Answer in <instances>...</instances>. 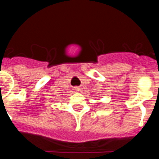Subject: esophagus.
I'll list each match as a JSON object with an SVG mask.
<instances>
[{
  "label": "esophagus",
  "instance_id": "34e87169",
  "mask_svg": "<svg viewBox=\"0 0 159 159\" xmlns=\"http://www.w3.org/2000/svg\"><path fill=\"white\" fill-rule=\"evenodd\" d=\"M74 91H75V92H79V91H80V88H79L78 87H75V88H74Z\"/></svg>",
  "mask_w": 159,
  "mask_h": 159
}]
</instances>
